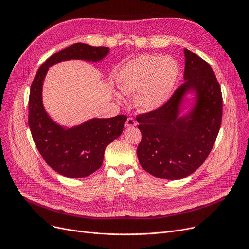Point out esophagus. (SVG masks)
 <instances>
[{
    "label": "esophagus",
    "instance_id": "esophagus-1",
    "mask_svg": "<svg viewBox=\"0 0 249 249\" xmlns=\"http://www.w3.org/2000/svg\"><path fill=\"white\" fill-rule=\"evenodd\" d=\"M137 126V122L134 118H128L126 123H125V127L126 128H131V127H135Z\"/></svg>",
    "mask_w": 249,
    "mask_h": 249
}]
</instances>
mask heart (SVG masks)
I'll use <instances>...</instances> for the list:
<instances>
[{"label": "heart", "instance_id": "heart-1", "mask_svg": "<svg viewBox=\"0 0 249 249\" xmlns=\"http://www.w3.org/2000/svg\"><path fill=\"white\" fill-rule=\"evenodd\" d=\"M178 75L179 66L173 58L141 55L121 68L117 84L123 94L138 93L137 104L142 109L152 111L167 101Z\"/></svg>", "mask_w": 249, "mask_h": 249}]
</instances>
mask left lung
Segmentation results:
<instances>
[{"instance_id":"1","label":"left lung","mask_w":249,"mask_h":249,"mask_svg":"<svg viewBox=\"0 0 249 249\" xmlns=\"http://www.w3.org/2000/svg\"><path fill=\"white\" fill-rule=\"evenodd\" d=\"M184 83L157 110L137 116L142 141L139 162L158 178L177 180L200 167L214 146L223 116V97L211 66L184 49ZM193 94V107L180 114L186 94Z\"/></svg>"}]
</instances>
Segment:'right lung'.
Returning <instances> with one entry per match:
<instances>
[{
	"label": "right lung",
	"instance_id": "right-lung-1",
	"mask_svg": "<svg viewBox=\"0 0 249 249\" xmlns=\"http://www.w3.org/2000/svg\"><path fill=\"white\" fill-rule=\"evenodd\" d=\"M109 53L108 47H93L75 43L54 55L38 69L30 87L28 125L33 141L46 163L58 173L81 178L97 170L104 152L123 132L127 117L92 118L80 125L67 128L46 112L42 101V88L49 67L68 60L99 62Z\"/></svg>",
	"mask_w": 249,
	"mask_h": 249
}]
</instances>
